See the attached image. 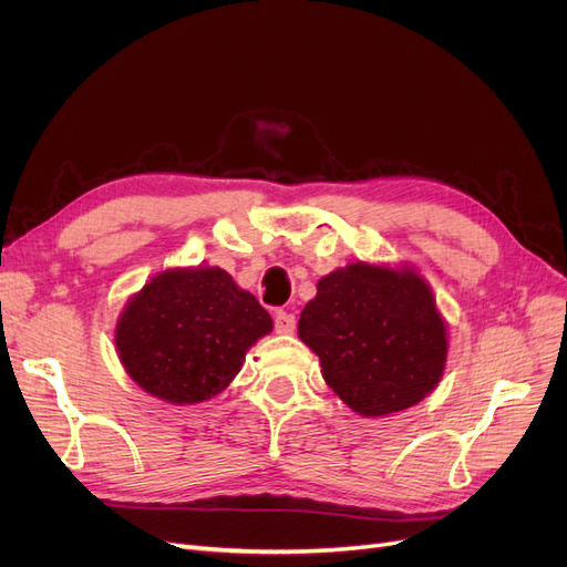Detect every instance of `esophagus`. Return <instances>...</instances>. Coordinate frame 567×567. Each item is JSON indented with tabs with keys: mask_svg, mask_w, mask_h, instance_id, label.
I'll use <instances>...</instances> for the list:
<instances>
[{
	"mask_svg": "<svg viewBox=\"0 0 567 567\" xmlns=\"http://www.w3.org/2000/svg\"><path fill=\"white\" fill-rule=\"evenodd\" d=\"M296 315L290 312H277V317H274V329H277V333H293L296 331Z\"/></svg>",
	"mask_w": 567,
	"mask_h": 567,
	"instance_id": "34e87169",
	"label": "esophagus"
}]
</instances>
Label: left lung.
<instances>
[{
	"instance_id": "8db88e82",
	"label": "left lung",
	"mask_w": 567,
	"mask_h": 567,
	"mask_svg": "<svg viewBox=\"0 0 567 567\" xmlns=\"http://www.w3.org/2000/svg\"><path fill=\"white\" fill-rule=\"evenodd\" d=\"M298 336L359 416H388L431 394L447 364V323L414 267L350 262L317 284Z\"/></svg>"
}]
</instances>
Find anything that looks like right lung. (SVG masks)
Instances as JSON below:
<instances>
[{"label": "right lung", "instance_id": "obj_1", "mask_svg": "<svg viewBox=\"0 0 567 567\" xmlns=\"http://www.w3.org/2000/svg\"><path fill=\"white\" fill-rule=\"evenodd\" d=\"M271 317L219 267H175L134 293L115 323L120 364L169 404L213 400L241 371Z\"/></svg>", "mask_w": 567, "mask_h": 567}]
</instances>
